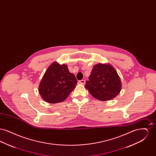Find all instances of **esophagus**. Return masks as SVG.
Wrapping results in <instances>:
<instances>
[{"mask_svg":"<svg viewBox=\"0 0 156 156\" xmlns=\"http://www.w3.org/2000/svg\"><path fill=\"white\" fill-rule=\"evenodd\" d=\"M79 82H80V83H81V84H85V80H81L79 81Z\"/></svg>","mask_w":156,"mask_h":156,"instance_id":"34e87169","label":"esophagus"}]
</instances>
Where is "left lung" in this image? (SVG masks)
Returning a JSON list of instances; mask_svg holds the SVG:
<instances>
[{"instance_id":"1","label":"left lung","mask_w":156,"mask_h":156,"mask_svg":"<svg viewBox=\"0 0 156 156\" xmlns=\"http://www.w3.org/2000/svg\"><path fill=\"white\" fill-rule=\"evenodd\" d=\"M85 88L90 95L100 101L111 100L120 92V79L115 68L110 64L95 66L86 82Z\"/></svg>"}]
</instances>
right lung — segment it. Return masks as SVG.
<instances>
[{
	"label": "right lung",
	"instance_id": "right-lung-1",
	"mask_svg": "<svg viewBox=\"0 0 156 156\" xmlns=\"http://www.w3.org/2000/svg\"><path fill=\"white\" fill-rule=\"evenodd\" d=\"M78 81L67 65L54 62L48 68L40 82L38 92L45 102L59 103L66 100Z\"/></svg>",
	"mask_w": 156,
	"mask_h": 156
}]
</instances>
